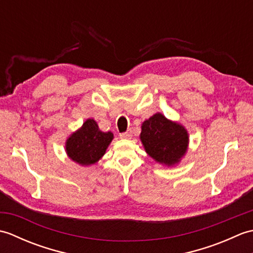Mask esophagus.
I'll return each instance as SVG.
<instances>
[{
    "label": "esophagus",
    "instance_id": "1",
    "mask_svg": "<svg viewBox=\"0 0 253 253\" xmlns=\"http://www.w3.org/2000/svg\"><path fill=\"white\" fill-rule=\"evenodd\" d=\"M131 131H126V132H122L120 133V137L123 138V139H130L131 138Z\"/></svg>",
    "mask_w": 253,
    "mask_h": 253
}]
</instances>
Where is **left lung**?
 Listing matches in <instances>:
<instances>
[{"instance_id": "1", "label": "left lung", "mask_w": 253, "mask_h": 253, "mask_svg": "<svg viewBox=\"0 0 253 253\" xmlns=\"http://www.w3.org/2000/svg\"><path fill=\"white\" fill-rule=\"evenodd\" d=\"M140 139L150 157L169 166L179 162L189 141L184 127L160 113L143 122Z\"/></svg>"}]
</instances>
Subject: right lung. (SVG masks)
<instances>
[{
	"label": "right lung",
	"instance_id": "add662e5",
	"mask_svg": "<svg viewBox=\"0 0 253 253\" xmlns=\"http://www.w3.org/2000/svg\"><path fill=\"white\" fill-rule=\"evenodd\" d=\"M112 139L111 131H101L95 121L87 120L79 130L67 139L66 152L78 164L91 165L103 157Z\"/></svg>",
	"mask_w": 253,
	"mask_h": 253
}]
</instances>
